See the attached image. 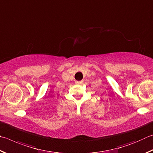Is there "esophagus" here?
Here are the masks:
<instances>
[{
	"mask_svg": "<svg viewBox=\"0 0 153 153\" xmlns=\"http://www.w3.org/2000/svg\"><path fill=\"white\" fill-rule=\"evenodd\" d=\"M77 82V83H81L82 82Z\"/></svg>",
	"mask_w": 153,
	"mask_h": 153,
	"instance_id": "1",
	"label": "esophagus"
}]
</instances>
